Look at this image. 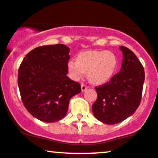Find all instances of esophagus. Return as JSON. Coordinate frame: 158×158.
Returning <instances> with one entry per match:
<instances>
[{
	"instance_id": "1",
	"label": "esophagus",
	"mask_w": 158,
	"mask_h": 158,
	"mask_svg": "<svg viewBox=\"0 0 158 158\" xmlns=\"http://www.w3.org/2000/svg\"><path fill=\"white\" fill-rule=\"evenodd\" d=\"M81 91H82V92H83V91H85V90H87V87L85 85L83 84V83H81Z\"/></svg>"
}]
</instances>
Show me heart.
Wrapping results in <instances>:
<instances>
[{
  "mask_svg": "<svg viewBox=\"0 0 158 158\" xmlns=\"http://www.w3.org/2000/svg\"><path fill=\"white\" fill-rule=\"evenodd\" d=\"M118 61L116 55L109 51H88L77 56V61L68 62V71L75 80L87 73V79L95 85L109 81L116 71Z\"/></svg>",
  "mask_w": 158,
  "mask_h": 158,
  "instance_id": "heart-1",
  "label": "heart"
}]
</instances>
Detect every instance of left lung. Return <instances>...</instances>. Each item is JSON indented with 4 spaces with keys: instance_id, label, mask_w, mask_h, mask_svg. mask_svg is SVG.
Listing matches in <instances>:
<instances>
[{
    "instance_id": "obj_1",
    "label": "left lung",
    "mask_w": 158,
    "mask_h": 158,
    "mask_svg": "<svg viewBox=\"0 0 158 158\" xmlns=\"http://www.w3.org/2000/svg\"><path fill=\"white\" fill-rule=\"evenodd\" d=\"M121 71L110 81L96 87L97 99L92 105L94 116L107 124H115L132 115L139 107L145 78L144 68L130 49L120 47Z\"/></svg>"
}]
</instances>
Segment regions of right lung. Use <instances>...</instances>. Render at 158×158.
<instances>
[{"instance_id": "add662e5", "label": "right lung", "mask_w": 158, "mask_h": 158, "mask_svg": "<svg viewBox=\"0 0 158 158\" xmlns=\"http://www.w3.org/2000/svg\"><path fill=\"white\" fill-rule=\"evenodd\" d=\"M69 51L63 44L37 47L26 55L19 67L22 102L39 120H61L67 114L70 99L81 92L80 84L67 77Z\"/></svg>"}]
</instances>
